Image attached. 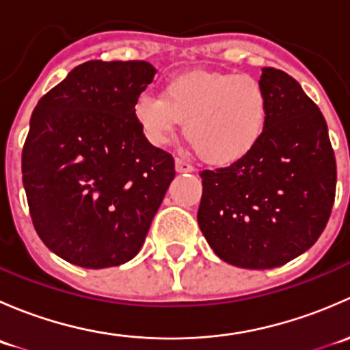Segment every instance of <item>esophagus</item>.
Instances as JSON below:
<instances>
[{"label": "esophagus", "mask_w": 350, "mask_h": 350, "mask_svg": "<svg viewBox=\"0 0 350 350\" xmlns=\"http://www.w3.org/2000/svg\"><path fill=\"white\" fill-rule=\"evenodd\" d=\"M176 171H178V172H193V171H195V167H193V165L189 164L188 161L178 157V159H176Z\"/></svg>", "instance_id": "34e87169"}]
</instances>
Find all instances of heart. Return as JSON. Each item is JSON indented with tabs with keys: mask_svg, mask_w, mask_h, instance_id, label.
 <instances>
[{
	"mask_svg": "<svg viewBox=\"0 0 350 350\" xmlns=\"http://www.w3.org/2000/svg\"><path fill=\"white\" fill-rule=\"evenodd\" d=\"M133 116L152 146H165L185 120L186 139L204 161L232 164L259 142L267 96L256 77L189 72L169 81L162 96L140 94Z\"/></svg>",
	"mask_w": 350,
	"mask_h": 350,
	"instance_id": "1",
	"label": "heart"
}]
</instances>
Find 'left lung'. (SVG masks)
<instances>
[{"label": "left lung", "mask_w": 350, "mask_h": 350, "mask_svg": "<svg viewBox=\"0 0 350 350\" xmlns=\"http://www.w3.org/2000/svg\"><path fill=\"white\" fill-rule=\"evenodd\" d=\"M259 142L227 167L201 171L198 225L213 252L243 269L283 266L308 250L334 206L337 165L327 122L299 83L264 67Z\"/></svg>", "instance_id": "left-lung-1"}]
</instances>
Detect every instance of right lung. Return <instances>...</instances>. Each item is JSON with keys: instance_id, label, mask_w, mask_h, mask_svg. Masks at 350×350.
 <instances>
[{"instance_id": "obj_1", "label": "right lung", "mask_w": 350, "mask_h": 350, "mask_svg": "<svg viewBox=\"0 0 350 350\" xmlns=\"http://www.w3.org/2000/svg\"><path fill=\"white\" fill-rule=\"evenodd\" d=\"M155 72L146 61H88L31 113L22 152L30 217L67 262L103 269L133 259L174 179L172 155L133 116Z\"/></svg>"}]
</instances>
